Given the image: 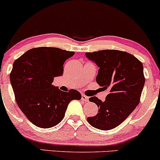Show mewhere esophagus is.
Listing matches in <instances>:
<instances>
[{"instance_id":"34e87169","label":"esophagus","mask_w":160,"mask_h":160,"mask_svg":"<svg viewBox=\"0 0 160 160\" xmlns=\"http://www.w3.org/2000/svg\"><path fill=\"white\" fill-rule=\"evenodd\" d=\"M81 100L82 102H88V101H89V97H87L85 95H82Z\"/></svg>"}]
</instances>
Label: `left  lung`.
Wrapping results in <instances>:
<instances>
[{"label":"left lung","instance_id":"left-lung-1","mask_svg":"<svg viewBox=\"0 0 160 160\" xmlns=\"http://www.w3.org/2000/svg\"><path fill=\"white\" fill-rule=\"evenodd\" d=\"M86 56L99 68L97 83L109 91L104 102L95 96L89 98L99 110L87 121L101 130L114 128L139 104L145 82L143 65L132 55L116 49L86 52Z\"/></svg>","mask_w":160,"mask_h":160}]
</instances>
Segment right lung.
Listing matches in <instances>:
<instances>
[{"label":"right lung","mask_w":160,"mask_h":160,"mask_svg":"<svg viewBox=\"0 0 160 160\" xmlns=\"http://www.w3.org/2000/svg\"><path fill=\"white\" fill-rule=\"evenodd\" d=\"M74 52L56 47L29 49L14 62L10 80L16 103L33 124L48 128L56 126L65 117L72 100L81 94L71 89L62 92L52 82L63 74L64 63Z\"/></svg>","instance_id":"add662e5"}]
</instances>
